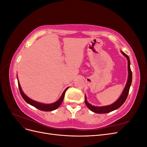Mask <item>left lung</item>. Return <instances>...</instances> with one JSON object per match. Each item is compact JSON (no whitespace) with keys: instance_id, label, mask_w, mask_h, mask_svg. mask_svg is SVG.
I'll use <instances>...</instances> for the list:
<instances>
[{"instance_id":"left-lung-1","label":"left lung","mask_w":147,"mask_h":147,"mask_svg":"<svg viewBox=\"0 0 147 147\" xmlns=\"http://www.w3.org/2000/svg\"><path fill=\"white\" fill-rule=\"evenodd\" d=\"M121 52L127 59L128 78H127V81L126 84L125 86V88H124L122 94L119 97V99L116 102H114L113 104L107 105V106H103V107L93 106V105H91L90 103H88L87 100H86V97L85 96V100H84L85 104H86V106L88 107V108L90 110H91L93 112L96 113H107L110 112H112V111H113L115 110H117L118 108H119L120 107H121L124 104V102H125V100L127 99L129 91L130 86L131 85L132 75V71H131V67H130L129 57V56L126 54H125V53H124L123 51H121Z\"/></svg>"}]
</instances>
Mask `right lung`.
Wrapping results in <instances>:
<instances>
[{
  "label": "right lung",
  "mask_w": 147,
  "mask_h": 147,
  "mask_svg": "<svg viewBox=\"0 0 147 147\" xmlns=\"http://www.w3.org/2000/svg\"><path fill=\"white\" fill-rule=\"evenodd\" d=\"M18 87L20 89V91L21 93V96L23 97V98L24 99V100L28 103L29 104L31 105L34 106V107L37 108L39 110H40L42 111H45V112H50V111H53V110H55L56 109H57V108L59 107L60 106V105L61 104L62 102H63V100L64 99V95H65V93L67 91V90L69 88H67L65 90H64V91L63 92V94H62L60 98L59 99V100H57V102H55V103H53V104H42V103H40V102H36L35 100H33L31 99H30L29 97H28L27 96H26L24 93L23 92V91H22V89L21 88L20 86V84L19 83V81H18Z\"/></svg>",
  "instance_id": "obj_1"
}]
</instances>
